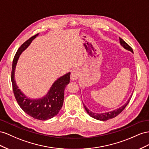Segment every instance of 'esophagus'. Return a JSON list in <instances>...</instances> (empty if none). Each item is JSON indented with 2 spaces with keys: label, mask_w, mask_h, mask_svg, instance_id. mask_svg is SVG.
Instances as JSON below:
<instances>
[{
  "label": "esophagus",
  "mask_w": 149,
  "mask_h": 149,
  "mask_svg": "<svg viewBox=\"0 0 149 149\" xmlns=\"http://www.w3.org/2000/svg\"><path fill=\"white\" fill-rule=\"evenodd\" d=\"M80 75V71L78 69H74L72 71L70 79L72 80H75L78 79Z\"/></svg>",
  "instance_id": "1"
}]
</instances>
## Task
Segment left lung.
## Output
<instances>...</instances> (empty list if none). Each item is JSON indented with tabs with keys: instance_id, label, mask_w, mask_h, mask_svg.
Listing matches in <instances>:
<instances>
[{
	"instance_id": "obj_1",
	"label": "left lung",
	"mask_w": 149,
	"mask_h": 149,
	"mask_svg": "<svg viewBox=\"0 0 149 149\" xmlns=\"http://www.w3.org/2000/svg\"><path fill=\"white\" fill-rule=\"evenodd\" d=\"M119 42H120V44L122 47H124L125 50H129V51H130V52H131L132 53L134 54L132 49L130 47L128 44H127L124 40L122 39L121 38H120V37H119ZM132 96V93L131 95L129 97V99L127 100V101L126 102L124 105H123L122 106H121V107H120L119 108H117V109H115V110H111V111L104 112V113H95V112H93L91 111V110H89L86 107V106L84 105V103H83V104H84V108H85V109H86L87 113L91 117L95 118V119L99 120L105 121V120L111 119V118H113L114 117H116L120 113H121L122 112V110H124V109L125 108V107L127 105V104H129Z\"/></svg>"
}]
</instances>
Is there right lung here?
Listing matches in <instances>:
<instances>
[{
	"label": "right lung",
	"instance_id": "add662e5",
	"mask_svg": "<svg viewBox=\"0 0 149 149\" xmlns=\"http://www.w3.org/2000/svg\"><path fill=\"white\" fill-rule=\"evenodd\" d=\"M38 36L39 33L25 41L16 52L12 63L11 80L15 97L20 108L29 116L36 119L46 120L57 116L61 109L64 99L65 88L70 82V72L58 78L53 83L48 92L40 98L31 99L24 94L19 88L15 79L16 65L21 54Z\"/></svg>",
	"mask_w": 149,
	"mask_h": 149
}]
</instances>
